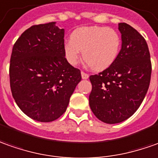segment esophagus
I'll return each instance as SVG.
<instances>
[{
  "label": "esophagus",
  "instance_id": "obj_1",
  "mask_svg": "<svg viewBox=\"0 0 158 158\" xmlns=\"http://www.w3.org/2000/svg\"><path fill=\"white\" fill-rule=\"evenodd\" d=\"M81 77L83 79H87L89 78V75L85 73H84V72H81Z\"/></svg>",
  "mask_w": 158,
  "mask_h": 158
}]
</instances>
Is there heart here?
Instances as JSON below:
<instances>
[{
  "label": "heart",
  "mask_w": 158,
  "mask_h": 158,
  "mask_svg": "<svg viewBox=\"0 0 158 158\" xmlns=\"http://www.w3.org/2000/svg\"><path fill=\"white\" fill-rule=\"evenodd\" d=\"M121 44L120 34L112 27H82L72 33L70 40L64 44V52L71 65L78 64L80 52H83L84 60L88 65L94 71H102L115 62Z\"/></svg>",
  "instance_id": "b5f03b06"
}]
</instances>
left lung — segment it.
Segmentation results:
<instances>
[{
    "instance_id": "8db88e82",
    "label": "left lung",
    "mask_w": 158,
    "mask_h": 158,
    "mask_svg": "<svg viewBox=\"0 0 158 158\" xmlns=\"http://www.w3.org/2000/svg\"><path fill=\"white\" fill-rule=\"evenodd\" d=\"M122 48L112 65L91 75L89 105L106 124L123 122L142 104L151 82V55L146 40L135 28L119 23Z\"/></svg>"
}]
</instances>
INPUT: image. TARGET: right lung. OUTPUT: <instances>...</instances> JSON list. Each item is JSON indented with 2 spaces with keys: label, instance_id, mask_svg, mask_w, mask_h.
I'll use <instances>...</instances> for the list:
<instances>
[{
  "label": "right lung",
  "instance_id": "1",
  "mask_svg": "<svg viewBox=\"0 0 158 158\" xmlns=\"http://www.w3.org/2000/svg\"><path fill=\"white\" fill-rule=\"evenodd\" d=\"M65 30L55 22L32 26L13 47L9 79L12 95L26 115L52 122L65 110L80 70L65 58Z\"/></svg>",
  "mask_w": 158,
  "mask_h": 158
}]
</instances>
